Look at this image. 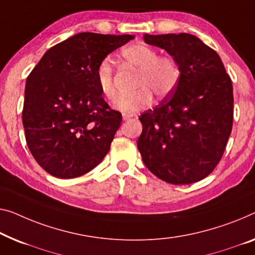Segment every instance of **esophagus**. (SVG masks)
I'll return each mask as SVG.
<instances>
[{"mask_svg": "<svg viewBox=\"0 0 255 255\" xmlns=\"http://www.w3.org/2000/svg\"><path fill=\"white\" fill-rule=\"evenodd\" d=\"M132 116H129V115H123V119H124V121H127V120H129L130 119Z\"/></svg>", "mask_w": 255, "mask_h": 255, "instance_id": "34e87169", "label": "esophagus"}]
</instances>
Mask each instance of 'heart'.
I'll return each instance as SVG.
<instances>
[{"instance_id":"obj_1","label":"heart","mask_w":255,"mask_h":255,"mask_svg":"<svg viewBox=\"0 0 255 255\" xmlns=\"http://www.w3.org/2000/svg\"><path fill=\"white\" fill-rule=\"evenodd\" d=\"M120 59L127 65L137 68L136 88L134 94L118 98L115 109L124 115L134 113L146 109L151 104L152 94L165 97L173 93L181 78L180 66L170 56H158L153 48L144 43L129 44L121 49ZM95 80L101 94L109 101L117 96V90L113 81V67L110 59L101 60L95 72Z\"/></svg>"}]
</instances>
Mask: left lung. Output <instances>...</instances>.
I'll list each match as a JSON object with an SVG mask.
<instances>
[{"label":"left lung","instance_id":"8db88e82","mask_svg":"<svg viewBox=\"0 0 255 255\" xmlns=\"http://www.w3.org/2000/svg\"><path fill=\"white\" fill-rule=\"evenodd\" d=\"M143 39L164 49L181 70L172 96L139 117L143 162L168 183L198 182L225 152L234 120L233 83L220 56L192 34H144Z\"/></svg>","mask_w":255,"mask_h":255}]
</instances>
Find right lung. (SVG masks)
Wrapping results in <instances>:
<instances>
[{
	"label": "right lung",
	"instance_id": "1",
	"mask_svg": "<svg viewBox=\"0 0 255 255\" xmlns=\"http://www.w3.org/2000/svg\"><path fill=\"white\" fill-rule=\"evenodd\" d=\"M134 37L75 34L49 49L30 72L22 125L30 153L50 175L81 176L109 152L123 117L104 101L95 72L110 52Z\"/></svg>",
	"mask_w": 255,
	"mask_h": 255
}]
</instances>
